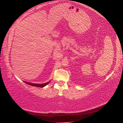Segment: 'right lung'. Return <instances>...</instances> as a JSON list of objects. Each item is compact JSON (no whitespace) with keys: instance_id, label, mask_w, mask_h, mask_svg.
<instances>
[{"instance_id":"add662e5","label":"right lung","mask_w":123,"mask_h":123,"mask_svg":"<svg viewBox=\"0 0 123 123\" xmlns=\"http://www.w3.org/2000/svg\"><path fill=\"white\" fill-rule=\"evenodd\" d=\"M25 83H26L27 84H28L29 85H31V86H35V87H43L46 86L47 85H48V84L49 83L50 81L49 82H47L45 84H33V83H28L27 82V81H24Z\"/></svg>"}]
</instances>
